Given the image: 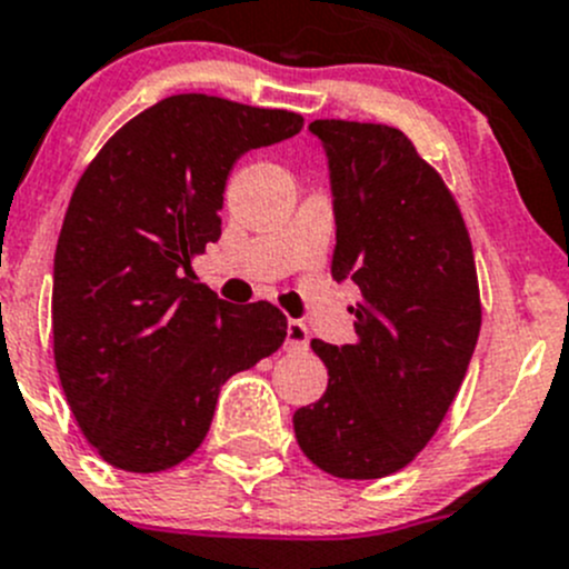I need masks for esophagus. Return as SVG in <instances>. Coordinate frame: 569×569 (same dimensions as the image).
Segmentation results:
<instances>
[{
  "mask_svg": "<svg viewBox=\"0 0 569 569\" xmlns=\"http://www.w3.org/2000/svg\"><path fill=\"white\" fill-rule=\"evenodd\" d=\"M308 339H311V336H308L306 322L289 319V325H286V350H306Z\"/></svg>",
  "mask_w": 569,
  "mask_h": 569,
  "instance_id": "1",
  "label": "esophagus"
}]
</instances>
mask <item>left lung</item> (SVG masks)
I'll return each mask as SVG.
<instances>
[{
	"mask_svg": "<svg viewBox=\"0 0 569 569\" xmlns=\"http://www.w3.org/2000/svg\"><path fill=\"white\" fill-rule=\"evenodd\" d=\"M328 158L336 250L330 274L361 291L356 345L311 347L328 389L297 408L302 453L336 478L411 465L448 413L481 330L476 261L459 206L400 130L317 119Z\"/></svg>",
	"mask_w": 569,
	"mask_h": 569,
	"instance_id": "1",
	"label": "left lung"
}]
</instances>
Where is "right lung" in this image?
<instances>
[{
    "label": "right lung",
    "instance_id": "right-lung-1",
    "mask_svg": "<svg viewBox=\"0 0 569 569\" xmlns=\"http://www.w3.org/2000/svg\"><path fill=\"white\" fill-rule=\"evenodd\" d=\"M302 130V116L178 93L127 121L82 172L54 250V367L108 465L161 472L211 428L224 380L272 356L286 317L194 283L222 236L236 161Z\"/></svg>",
    "mask_w": 569,
    "mask_h": 569
}]
</instances>
